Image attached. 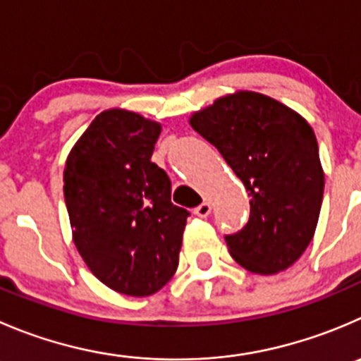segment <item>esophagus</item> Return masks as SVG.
I'll return each mask as SVG.
<instances>
[{"label":"esophagus","instance_id":"1","mask_svg":"<svg viewBox=\"0 0 361 361\" xmlns=\"http://www.w3.org/2000/svg\"><path fill=\"white\" fill-rule=\"evenodd\" d=\"M209 213H212V204H209V202H202L197 208H194V215L201 216V219H206Z\"/></svg>","mask_w":361,"mask_h":361}]
</instances>
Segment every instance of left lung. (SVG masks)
<instances>
[{
    "mask_svg": "<svg viewBox=\"0 0 361 361\" xmlns=\"http://www.w3.org/2000/svg\"><path fill=\"white\" fill-rule=\"evenodd\" d=\"M250 195V216L227 234L229 254L252 274L274 275L305 252L316 233L324 173L312 127L284 104L238 92L192 114Z\"/></svg>",
    "mask_w": 361,
    "mask_h": 361,
    "instance_id": "left-lung-1",
    "label": "left lung"
}]
</instances>
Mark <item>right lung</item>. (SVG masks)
I'll use <instances>...</instances> for the list:
<instances>
[{"label":"right lung","instance_id":"add662e5","mask_svg":"<svg viewBox=\"0 0 361 361\" xmlns=\"http://www.w3.org/2000/svg\"><path fill=\"white\" fill-rule=\"evenodd\" d=\"M160 130L141 114L104 111L63 173L80 257L100 282L127 296H149L171 281L190 215L171 202L169 176L152 162Z\"/></svg>","mask_w":361,"mask_h":361}]
</instances>
